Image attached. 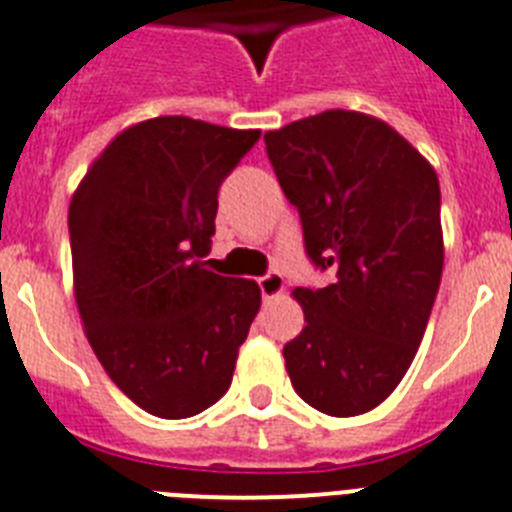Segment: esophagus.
Returning <instances> with one entry per match:
<instances>
[{
    "mask_svg": "<svg viewBox=\"0 0 512 512\" xmlns=\"http://www.w3.org/2000/svg\"><path fill=\"white\" fill-rule=\"evenodd\" d=\"M260 283V291H263V299L270 302V299H276V296L283 294V276L281 273H268V276L257 278Z\"/></svg>",
    "mask_w": 512,
    "mask_h": 512,
    "instance_id": "esophagus-1",
    "label": "esophagus"
}]
</instances>
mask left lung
<instances>
[{"instance_id": "obj_1", "label": "left lung", "mask_w": 512, "mask_h": 512, "mask_svg": "<svg viewBox=\"0 0 512 512\" xmlns=\"http://www.w3.org/2000/svg\"><path fill=\"white\" fill-rule=\"evenodd\" d=\"M325 289L296 286L304 330L283 346L302 401L330 416L380 406L403 380L440 289V182L382 119L330 109L265 132Z\"/></svg>"}]
</instances>
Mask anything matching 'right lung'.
Listing matches in <instances>:
<instances>
[{
  "instance_id": "add662e5",
  "label": "right lung",
  "mask_w": 512,
  "mask_h": 512,
  "mask_svg": "<svg viewBox=\"0 0 512 512\" xmlns=\"http://www.w3.org/2000/svg\"><path fill=\"white\" fill-rule=\"evenodd\" d=\"M260 130L156 117L119 132L70 203L75 302L106 375L161 419L221 398L260 286L205 268L218 187Z\"/></svg>"
}]
</instances>
